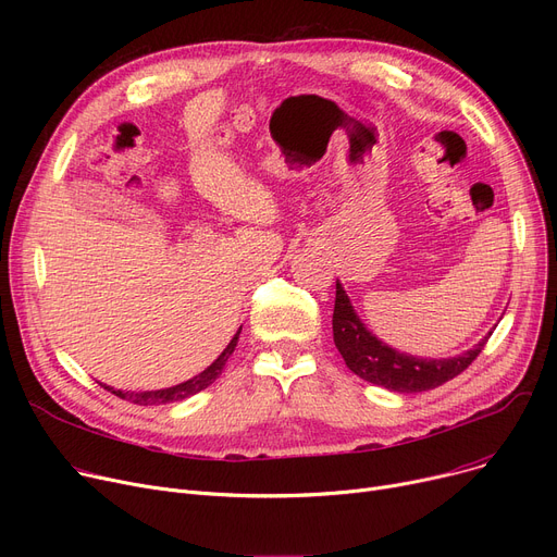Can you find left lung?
I'll return each mask as SVG.
<instances>
[{
	"instance_id": "8db88e82",
	"label": "left lung",
	"mask_w": 557,
	"mask_h": 557,
	"mask_svg": "<svg viewBox=\"0 0 557 557\" xmlns=\"http://www.w3.org/2000/svg\"><path fill=\"white\" fill-rule=\"evenodd\" d=\"M334 343L345 361L363 382L384 386L393 393H422L443 386L449 379L460 374L465 368L481 355L487 336H483L472 349L449 359H422L379 341L359 318L352 302H349L343 284L336 280V302H334Z\"/></svg>"
}]
</instances>
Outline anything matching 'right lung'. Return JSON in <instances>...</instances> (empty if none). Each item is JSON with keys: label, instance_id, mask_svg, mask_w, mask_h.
<instances>
[{"label": "right lung", "instance_id": "1", "mask_svg": "<svg viewBox=\"0 0 557 557\" xmlns=\"http://www.w3.org/2000/svg\"><path fill=\"white\" fill-rule=\"evenodd\" d=\"M239 334H242V330L232 336V341L227 343V347L223 349V352L219 355V359H216L212 366H208L200 374L187 379V382H183V384H178V386L160 388V391H144V393H135V391H114V388H110V386H106V384H103V388L110 391V393L116 395V397H122V399L133 401V404H139V406H158V404L183 401V399H187V397H191V395L205 391L210 384H214V379L223 372V368H225L230 355L234 352V347H237Z\"/></svg>", "mask_w": 557, "mask_h": 557}]
</instances>
